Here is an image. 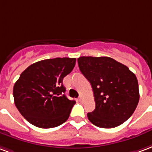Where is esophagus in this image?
I'll return each mask as SVG.
<instances>
[{"label":"esophagus","instance_id":"esophagus-1","mask_svg":"<svg viewBox=\"0 0 152 152\" xmlns=\"http://www.w3.org/2000/svg\"><path fill=\"white\" fill-rule=\"evenodd\" d=\"M83 96H79V97H78V101L82 102V101H83Z\"/></svg>","mask_w":152,"mask_h":152}]
</instances>
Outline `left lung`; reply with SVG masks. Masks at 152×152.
I'll return each instance as SVG.
<instances>
[{
	"mask_svg": "<svg viewBox=\"0 0 152 152\" xmlns=\"http://www.w3.org/2000/svg\"><path fill=\"white\" fill-rule=\"evenodd\" d=\"M78 67L92 87L96 108L87 113L100 128H114L128 120L137 108V77L126 65L108 56H81Z\"/></svg>",
	"mask_w": 152,
	"mask_h": 152,
	"instance_id": "8db88e82",
	"label": "left lung"
}]
</instances>
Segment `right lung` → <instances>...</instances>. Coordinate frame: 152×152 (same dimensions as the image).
I'll list each match as a JSON object with an SVG mask.
<instances>
[{"label":"right lung","mask_w":152,"mask_h":152,"mask_svg":"<svg viewBox=\"0 0 152 152\" xmlns=\"http://www.w3.org/2000/svg\"><path fill=\"white\" fill-rule=\"evenodd\" d=\"M76 59L56 57L32 64L21 74L13 90L14 104L28 122L48 129L61 125L76 102L65 96L63 78Z\"/></svg>","instance_id":"1"}]
</instances>
